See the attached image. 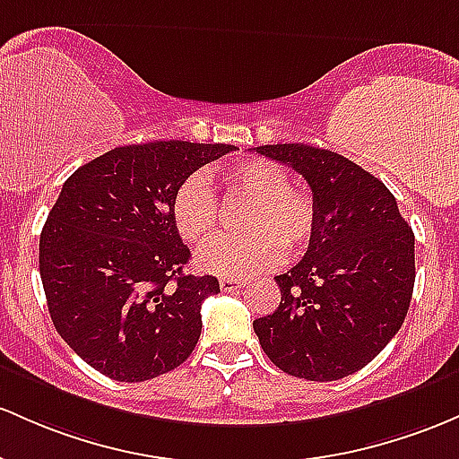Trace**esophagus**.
<instances>
[{
    "label": "esophagus",
    "mask_w": 459,
    "mask_h": 459,
    "mask_svg": "<svg viewBox=\"0 0 459 459\" xmlns=\"http://www.w3.org/2000/svg\"><path fill=\"white\" fill-rule=\"evenodd\" d=\"M241 285H244V283H241L239 279H230V276H224V279H220L221 291H238Z\"/></svg>",
    "instance_id": "obj_1"
}]
</instances>
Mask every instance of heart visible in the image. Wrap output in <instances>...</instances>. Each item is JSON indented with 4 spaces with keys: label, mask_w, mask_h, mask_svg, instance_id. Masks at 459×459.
I'll return each instance as SVG.
<instances>
[{
    "label": "heart",
    "mask_w": 459,
    "mask_h": 459,
    "mask_svg": "<svg viewBox=\"0 0 459 459\" xmlns=\"http://www.w3.org/2000/svg\"><path fill=\"white\" fill-rule=\"evenodd\" d=\"M233 198L250 203L239 238L221 239L198 253V265L220 276H250L283 264L285 246L299 253L318 226V206L309 191L290 187L287 172L265 159L241 160L224 174ZM172 221L178 235L194 246L215 239L220 204L204 174L187 176L172 198Z\"/></svg>",
    "instance_id": "b5f03b06"
}]
</instances>
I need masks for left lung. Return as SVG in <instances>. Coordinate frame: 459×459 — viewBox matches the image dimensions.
<instances>
[{
    "instance_id": "obj_1",
    "label": "left lung",
    "mask_w": 459,
    "mask_h": 459,
    "mask_svg": "<svg viewBox=\"0 0 459 459\" xmlns=\"http://www.w3.org/2000/svg\"><path fill=\"white\" fill-rule=\"evenodd\" d=\"M256 152L303 174L318 206L307 253L274 276L281 303L253 322L272 364L307 381H337L396 335L414 291V233L390 189L346 156L307 143Z\"/></svg>"
}]
</instances>
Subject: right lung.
Segmentation results:
<instances>
[{
  "mask_svg": "<svg viewBox=\"0 0 459 459\" xmlns=\"http://www.w3.org/2000/svg\"><path fill=\"white\" fill-rule=\"evenodd\" d=\"M235 145L150 141L89 160L65 180L39 244L54 326L91 368L148 381L178 368L203 331L215 276L185 274L189 248L172 221L187 176Z\"/></svg>",
  "mask_w": 459,
  "mask_h": 459,
  "instance_id": "1",
  "label": "right lung"
}]
</instances>
